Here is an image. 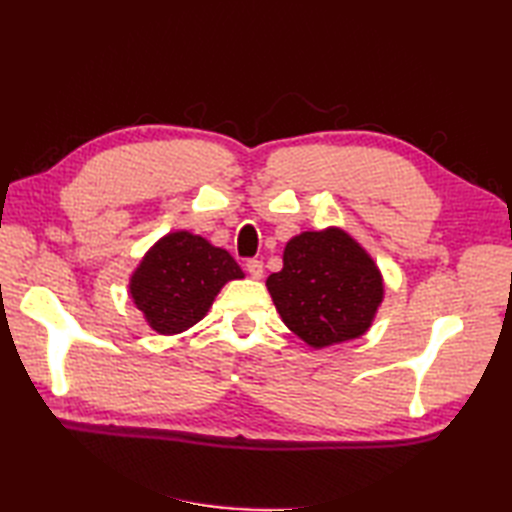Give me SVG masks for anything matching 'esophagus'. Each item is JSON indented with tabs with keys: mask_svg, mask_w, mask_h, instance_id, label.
Returning <instances> with one entry per match:
<instances>
[{
	"mask_svg": "<svg viewBox=\"0 0 512 512\" xmlns=\"http://www.w3.org/2000/svg\"><path fill=\"white\" fill-rule=\"evenodd\" d=\"M244 268H246V273L253 277V279H259V277L264 275V262H262V259H246Z\"/></svg>",
	"mask_w": 512,
	"mask_h": 512,
	"instance_id": "esophagus-1",
	"label": "esophagus"
}]
</instances>
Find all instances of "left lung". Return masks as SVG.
I'll use <instances>...</instances> for the list:
<instances>
[{
	"label": "left lung",
	"mask_w": 512,
	"mask_h": 512,
	"mask_svg": "<svg viewBox=\"0 0 512 512\" xmlns=\"http://www.w3.org/2000/svg\"><path fill=\"white\" fill-rule=\"evenodd\" d=\"M266 286L284 323L312 347L361 336L383 299L378 268L339 228L292 237Z\"/></svg>",
	"instance_id": "8db88e82"
}]
</instances>
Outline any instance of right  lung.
Wrapping results in <instances>:
<instances>
[{"mask_svg":"<svg viewBox=\"0 0 512 512\" xmlns=\"http://www.w3.org/2000/svg\"><path fill=\"white\" fill-rule=\"evenodd\" d=\"M242 277V268L226 250L180 231L149 250L129 290L151 328L178 334L204 317L226 281Z\"/></svg>","mask_w":512,"mask_h":512,"instance_id":"1","label":"right lung"}]
</instances>
